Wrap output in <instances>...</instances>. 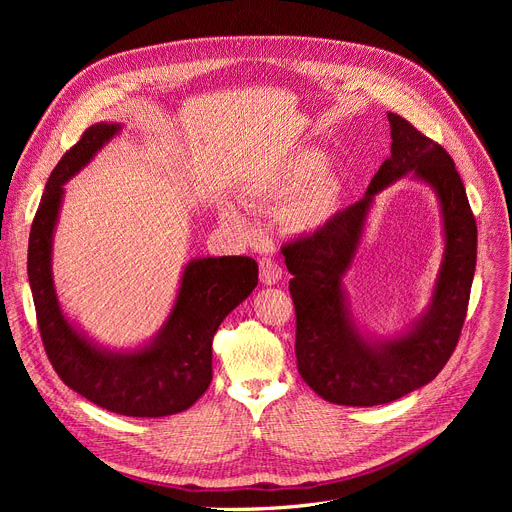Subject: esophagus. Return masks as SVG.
I'll return each mask as SVG.
<instances>
[{
    "label": "esophagus",
    "mask_w": 512,
    "mask_h": 512,
    "mask_svg": "<svg viewBox=\"0 0 512 512\" xmlns=\"http://www.w3.org/2000/svg\"><path fill=\"white\" fill-rule=\"evenodd\" d=\"M259 280L265 286H274L282 280V267L274 259H261L259 261Z\"/></svg>",
    "instance_id": "34e87169"
}]
</instances>
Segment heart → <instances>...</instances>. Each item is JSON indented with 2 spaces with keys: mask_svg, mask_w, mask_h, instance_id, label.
<instances>
[{
  "mask_svg": "<svg viewBox=\"0 0 512 512\" xmlns=\"http://www.w3.org/2000/svg\"><path fill=\"white\" fill-rule=\"evenodd\" d=\"M324 172V155L317 151H301L261 176L249 188V195L257 203H288L284 222L290 232H317L332 220L338 207V186L334 180L324 176ZM224 218L234 226H247L245 213L236 207H226Z\"/></svg>",
  "mask_w": 512,
  "mask_h": 512,
  "instance_id": "b5f03b06",
  "label": "heart"
}]
</instances>
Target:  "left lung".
I'll return each mask as SVG.
<instances>
[{"instance_id": "obj_1", "label": "left lung", "mask_w": 512, "mask_h": 512, "mask_svg": "<svg viewBox=\"0 0 512 512\" xmlns=\"http://www.w3.org/2000/svg\"><path fill=\"white\" fill-rule=\"evenodd\" d=\"M388 122L390 157L365 197L282 249L297 311V367L309 388L334 405H386L432 382L459 342L475 274L477 226L452 157L398 114L388 112ZM407 173L439 199L445 253L428 309L405 333L380 339L356 324L343 276L356 258L374 195Z\"/></svg>"}]
</instances>
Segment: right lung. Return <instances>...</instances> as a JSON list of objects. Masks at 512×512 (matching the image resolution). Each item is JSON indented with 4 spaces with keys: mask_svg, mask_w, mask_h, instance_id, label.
Returning <instances> with one entry per match:
<instances>
[{
    "mask_svg": "<svg viewBox=\"0 0 512 512\" xmlns=\"http://www.w3.org/2000/svg\"><path fill=\"white\" fill-rule=\"evenodd\" d=\"M122 124L97 122L53 168L29 236V282L45 353L62 382L97 407L126 417L186 411L211 384V340L257 286L251 257H199L182 270L174 307L157 334L128 351L91 340L62 311L51 272L64 184L118 137Z\"/></svg>",
    "mask_w": 512,
    "mask_h": 512,
    "instance_id": "1",
    "label": "right lung"
}]
</instances>
